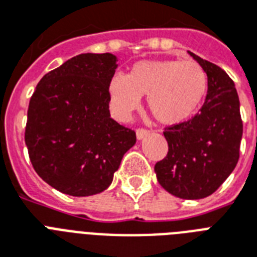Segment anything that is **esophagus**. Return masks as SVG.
Segmentation results:
<instances>
[{
  "instance_id": "esophagus-1",
  "label": "esophagus",
  "mask_w": 257,
  "mask_h": 257,
  "mask_svg": "<svg viewBox=\"0 0 257 257\" xmlns=\"http://www.w3.org/2000/svg\"><path fill=\"white\" fill-rule=\"evenodd\" d=\"M149 135V131H147V129H137L136 131V137L137 140H143L144 137H147Z\"/></svg>"
}]
</instances>
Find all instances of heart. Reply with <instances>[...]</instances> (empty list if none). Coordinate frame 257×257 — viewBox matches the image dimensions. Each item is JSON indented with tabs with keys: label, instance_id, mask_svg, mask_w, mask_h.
Segmentation results:
<instances>
[{
	"label": "heart",
	"instance_id": "1",
	"mask_svg": "<svg viewBox=\"0 0 257 257\" xmlns=\"http://www.w3.org/2000/svg\"><path fill=\"white\" fill-rule=\"evenodd\" d=\"M208 76L195 60H143L126 76L114 74L108 84L110 106L118 120H128L147 96V108L163 125L191 120L203 104Z\"/></svg>",
	"mask_w": 257,
	"mask_h": 257
}]
</instances>
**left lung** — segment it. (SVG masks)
Returning <instances> with one entry per match:
<instances>
[{
  "label": "left lung",
  "mask_w": 257,
  "mask_h": 257,
  "mask_svg": "<svg viewBox=\"0 0 257 257\" xmlns=\"http://www.w3.org/2000/svg\"><path fill=\"white\" fill-rule=\"evenodd\" d=\"M188 53L207 72V97L195 117L165 129L168 155L155 165V172L171 195L199 200L212 195L235 169L243 121L231 77L220 66Z\"/></svg>",
  "instance_id": "left-lung-1"
}]
</instances>
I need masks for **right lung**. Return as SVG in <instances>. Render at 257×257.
<instances>
[{
    "label": "right lung",
    "instance_id": "1",
    "mask_svg": "<svg viewBox=\"0 0 257 257\" xmlns=\"http://www.w3.org/2000/svg\"><path fill=\"white\" fill-rule=\"evenodd\" d=\"M112 53H84L46 73L28 109L25 144L34 171L65 195L92 196L112 184L136 133L113 120Z\"/></svg>",
    "mask_w": 257,
    "mask_h": 257
}]
</instances>
